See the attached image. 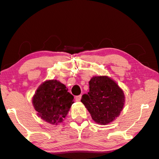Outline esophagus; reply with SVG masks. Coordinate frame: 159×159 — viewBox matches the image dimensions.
<instances>
[{
  "instance_id": "esophagus-1",
  "label": "esophagus",
  "mask_w": 159,
  "mask_h": 159,
  "mask_svg": "<svg viewBox=\"0 0 159 159\" xmlns=\"http://www.w3.org/2000/svg\"><path fill=\"white\" fill-rule=\"evenodd\" d=\"M81 95H78V96L75 97V101H81Z\"/></svg>"
}]
</instances>
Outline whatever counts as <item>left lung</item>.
<instances>
[{
  "mask_svg": "<svg viewBox=\"0 0 159 159\" xmlns=\"http://www.w3.org/2000/svg\"><path fill=\"white\" fill-rule=\"evenodd\" d=\"M89 91L81 101L95 123L107 125L119 116L125 103L123 89L107 75L93 76L89 82Z\"/></svg>",
  "mask_w": 159,
  "mask_h": 159,
  "instance_id": "8db88e82",
  "label": "left lung"
}]
</instances>
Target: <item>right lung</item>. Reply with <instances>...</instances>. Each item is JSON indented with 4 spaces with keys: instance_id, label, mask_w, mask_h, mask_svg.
Instances as JSON below:
<instances>
[{
    "instance_id": "add662e5",
    "label": "right lung",
    "mask_w": 159,
    "mask_h": 159,
    "mask_svg": "<svg viewBox=\"0 0 159 159\" xmlns=\"http://www.w3.org/2000/svg\"><path fill=\"white\" fill-rule=\"evenodd\" d=\"M74 97L58 80H47L38 87L32 104L42 120L52 125L62 123L74 103Z\"/></svg>"
}]
</instances>
